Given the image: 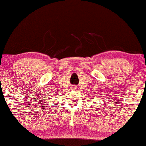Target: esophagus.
<instances>
[{
  "mask_svg": "<svg viewBox=\"0 0 146 146\" xmlns=\"http://www.w3.org/2000/svg\"><path fill=\"white\" fill-rule=\"evenodd\" d=\"M72 89H76V88H75L74 86H73V87H72Z\"/></svg>",
  "mask_w": 146,
  "mask_h": 146,
  "instance_id": "obj_1",
  "label": "esophagus"
}]
</instances>
